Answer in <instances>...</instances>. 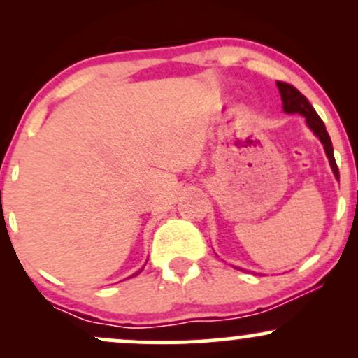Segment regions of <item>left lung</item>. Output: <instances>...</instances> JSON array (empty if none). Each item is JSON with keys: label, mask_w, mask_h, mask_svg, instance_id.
Segmentation results:
<instances>
[{"label": "left lung", "mask_w": 358, "mask_h": 358, "mask_svg": "<svg viewBox=\"0 0 358 358\" xmlns=\"http://www.w3.org/2000/svg\"><path fill=\"white\" fill-rule=\"evenodd\" d=\"M279 94H281V101H282V110L286 114H299L306 119V124L311 131L315 133V136L322 141V145L324 148V153H327L328 162H330L331 171L336 176V180L340 178L338 173V166L335 163V156H334V146H331V139L328 136L327 127H324L323 121L320 119L316 110L313 109V106L308 102V99L303 96L301 92L293 85L286 84V82H276Z\"/></svg>", "instance_id": "left-lung-1"}]
</instances>
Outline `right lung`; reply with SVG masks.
Here are the masks:
<instances>
[{"mask_svg": "<svg viewBox=\"0 0 358 358\" xmlns=\"http://www.w3.org/2000/svg\"><path fill=\"white\" fill-rule=\"evenodd\" d=\"M139 273H141V271H138V273H136V274H139ZM136 274H134V276H136Z\"/></svg>", "mask_w": 358, "mask_h": 358, "instance_id": "1", "label": "right lung"}]
</instances>
